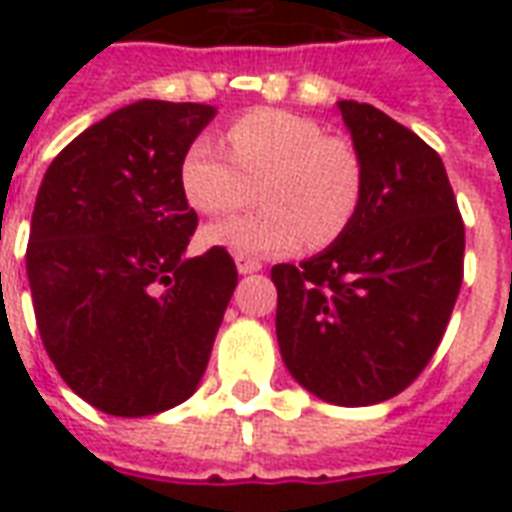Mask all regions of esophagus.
Here are the masks:
<instances>
[{
    "mask_svg": "<svg viewBox=\"0 0 512 512\" xmlns=\"http://www.w3.org/2000/svg\"><path fill=\"white\" fill-rule=\"evenodd\" d=\"M235 266H238V274H255V271H260V268H263V263H260V260H255V257L235 255Z\"/></svg>",
    "mask_w": 512,
    "mask_h": 512,
    "instance_id": "esophagus-1",
    "label": "esophagus"
}]
</instances>
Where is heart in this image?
Returning a JSON list of instances; mask_svg holds the SVG:
<instances>
[{
	"label": "heart",
	"instance_id": "obj_1",
	"mask_svg": "<svg viewBox=\"0 0 512 512\" xmlns=\"http://www.w3.org/2000/svg\"><path fill=\"white\" fill-rule=\"evenodd\" d=\"M224 142L197 139L180 161V191L194 211L224 216L252 197L257 211L205 230V241L241 255H282L326 249L354 224L365 169L348 139L329 136L312 117L282 109H252L235 117Z\"/></svg>",
	"mask_w": 512,
	"mask_h": 512
}]
</instances>
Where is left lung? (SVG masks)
<instances>
[{"mask_svg":"<svg viewBox=\"0 0 512 512\" xmlns=\"http://www.w3.org/2000/svg\"><path fill=\"white\" fill-rule=\"evenodd\" d=\"M365 169L354 224L271 268L290 376L334 406L400 395L428 367L463 282V219L439 153L381 109L340 101Z\"/></svg>","mask_w":512,"mask_h":512,"instance_id":"8db88e82","label":"left lung"}]
</instances>
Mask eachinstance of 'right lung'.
Masks as SVG:
<instances>
[{
  "label": "right lung",
  "mask_w": 512,
  "mask_h": 512,
  "mask_svg": "<svg viewBox=\"0 0 512 512\" xmlns=\"http://www.w3.org/2000/svg\"><path fill=\"white\" fill-rule=\"evenodd\" d=\"M213 106L136 101L62 147L40 183L27 277L62 381L115 417H150L200 384L238 271L224 246L186 260L197 213L180 161Z\"/></svg>",
  "instance_id": "1"
}]
</instances>
